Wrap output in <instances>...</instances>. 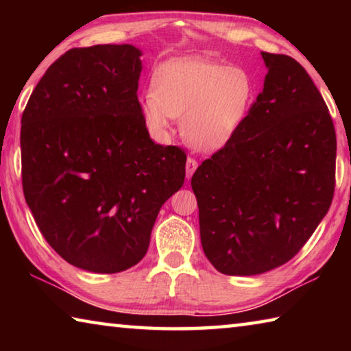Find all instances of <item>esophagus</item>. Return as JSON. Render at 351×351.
Wrapping results in <instances>:
<instances>
[{"label":"esophagus","mask_w":351,"mask_h":351,"mask_svg":"<svg viewBox=\"0 0 351 351\" xmlns=\"http://www.w3.org/2000/svg\"><path fill=\"white\" fill-rule=\"evenodd\" d=\"M197 167H198V162L195 161L193 158H189L187 159V164H186V176H187V180H190V178H192V175L195 173V170H197Z\"/></svg>","instance_id":"1"}]
</instances>
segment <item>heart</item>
<instances>
[{
	"label": "heart",
	"instance_id": "heart-1",
	"mask_svg": "<svg viewBox=\"0 0 351 351\" xmlns=\"http://www.w3.org/2000/svg\"><path fill=\"white\" fill-rule=\"evenodd\" d=\"M152 85L153 91L141 97L148 128L164 138L173 117H182V136L201 152L228 144L254 100V82L247 71L201 58H176L162 64Z\"/></svg>",
	"mask_w": 351,
	"mask_h": 351
}]
</instances>
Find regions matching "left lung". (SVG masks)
I'll use <instances>...</instances> for the list:
<instances>
[{"label": "left lung", "mask_w": 351, "mask_h": 351, "mask_svg": "<svg viewBox=\"0 0 351 351\" xmlns=\"http://www.w3.org/2000/svg\"><path fill=\"white\" fill-rule=\"evenodd\" d=\"M268 74L234 138L192 176L206 257L226 276H257L300 251L335 193L336 133L311 77L261 52Z\"/></svg>", "instance_id": "1"}]
</instances>
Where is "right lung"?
Returning a JSON list of instances; mask_svg holds the SVG:
<instances>
[{
  "instance_id": "right-lung-1",
  "label": "right lung",
  "mask_w": 351,
  "mask_h": 351,
  "mask_svg": "<svg viewBox=\"0 0 351 351\" xmlns=\"http://www.w3.org/2000/svg\"><path fill=\"white\" fill-rule=\"evenodd\" d=\"M142 51L71 49L51 64L21 117L23 192L40 232L75 268L114 274L144 258L186 153L154 144L138 100Z\"/></svg>"
}]
</instances>
